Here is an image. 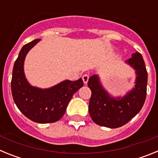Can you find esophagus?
Masks as SVG:
<instances>
[{
  "instance_id": "obj_1",
  "label": "esophagus",
  "mask_w": 158,
  "mask_h": 158,
  "mask_svg": "<svg viewBox=\"0 0 158 158\" xmlns=\"http://www.w3.org/2000/svg\"><path fill=\"white\" fill-rule=\"evenodd\" d=\"M89 79V74H84L83 76H82V80H83L84 83L85 84V85L87 84Z\"/></svg>"
}]
</instances>
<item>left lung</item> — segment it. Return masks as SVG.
I'll return each instance as SVG.
<instances>
[{
	"label": "left lung",
	"mask_w": 158,
	"mask_h": 158,
	"mask_svg": "<svg viewBox=\"0 0 158 158\" xmlns=\"http://www.w3.org/2000/svg\"><path fill=\"white\" fill-rule=\"evenodd\" d=\"M126 62L135 69L136 81L133 89L123 97H111L102 86L97 75L90 77L88 86L92 91L89 111L93 122L101 127L117 128L127 123L140 111L145 103L147 71L142 54H132Z\"/></svg>",
	"instance_id": "1"
}]
</instances>
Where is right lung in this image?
<instances>
[{
  "mask_svg": "<svg viewBox=\"0 0 158 158\" xmlns=\"http://www.w3.org/2000/svg\"><path fill=\"white\" fill-rule=\"evenodd\" d=\"M40 40L25 44L14 63L11 89L14 102L25 116L33 122L50 123L59 120L65 114L73 95L83 86L81 78L65 80L50 89L33 87L27 82L23 72V62L27 52Z\"/></svg>",
  "mask_w": 158,
  "mask_h": 158,
  "instance_id": "add662e5",
  "label": "right lung"
}]
</instances>
